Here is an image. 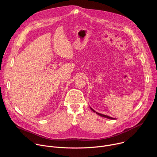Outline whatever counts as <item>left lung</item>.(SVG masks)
Segmentation results:
<instances>
[{
  "label": "left lung",
  "mask_w": 157,
  "mask_h": 157,
  "mask_svg": "<svg viewBox=\"0 0 157 157\" xmlns=\"http://www.w3.org/2000/svg\"><path fill=\"white\" fill-rule=\"evenodd\" d=\"M91 110L93 111V112H94V113H96L95 112V110H94V109H93L92 108H91ZM96 114H98V115H99V116H101V117H105V118H107V119H116L115 118H113V117H109V116H105V115H104V114H100V113H96Z\"/></svg>",
  "instance_id": "8db88e82"
}]
</instances>
